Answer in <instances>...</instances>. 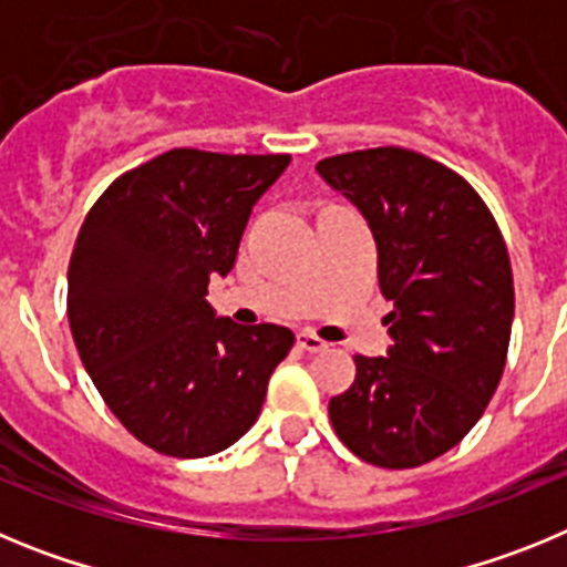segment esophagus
Returning a JSON list of instances; mask_svg holds the SVG:
<instances>
[{
  "instance_id": "obj_1",
  "label": "esophagus",
  "mask_w": 567,
  "mask_h": 567,
  "mask_svg": "<svg viewBox=\"0 0 567 567\" xmlns=\"http://www.w3.org/2000/svg\"><path fill=\"white\" fill-rule=\"evenodd\" d=\"M298 346L303 349V352H327L329 349L327 340H320L318 334L307 332V329H303V332H298Z\"/></svg>"
}]
</instances>
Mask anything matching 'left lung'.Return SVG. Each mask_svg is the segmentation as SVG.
<instances>
[{
  "instance_id": "8db88e82",
  "label": "left lung",
  "mask_w": 567,
  "mask_h": 567,
  "mask_svg": "<svg viewBox=\"0 0 567 567\" xmlns=\"http://www.w3.org/2000/svg\"><path fill=\"white\" fill-rule=\"evenodd\" d=\"M363 213L378 244L389 358L354 354L358 374L329 400L334 432L380 468H417L483 417L508 358L514 278L503 233L477 189L403 147L318 162Z\"/></svg>"
}]
</instances>
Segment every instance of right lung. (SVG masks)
I'll use <instances>...</instances> for the list:
<instances>
[{
  "label": "right lung",
  "instance_id": "right-lung-1",
  "mask_svg": "<svg viewBox=\"0 0 567 567\" xmlns=\"http://www.w3.org/2000/svg\"><path fill=\"white\" fill-rule=\"evenodd\" d=\"M289 155L169 150L118 175L79 229L68 320L118 423L167 457H209L252 429L295 334L238 327L207 303L255 202Z\"/></svg>",
  "mask_w": 567,
  "mask_h": 567
}]
</instances>
